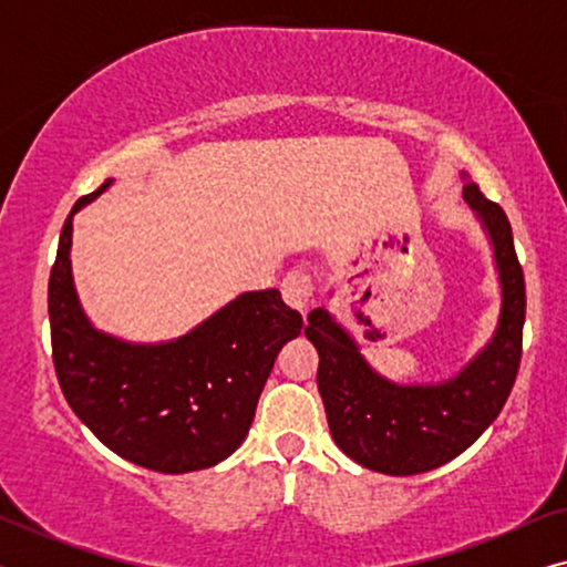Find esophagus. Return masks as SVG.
Returning a JSON list of instances; mask_svg holds the SVG:
<instances>
[{"instance_id": "esophagus-1", "label": "esophagus", "mask_w": 567, "mask_h": 567, "mask_svg": "<svg viewBox=\"0 0 567 567\" xmlns=\"http://www.w3.org/2000/svg\"><path fill=\"white\" fill-rule=\"evenodd\" d=\"M281 293H284L286 305L299 309V312H307L309 299H312V278H309L307 274H299V270H293V274L284 278Z\"/></svg>"}]
</instances>
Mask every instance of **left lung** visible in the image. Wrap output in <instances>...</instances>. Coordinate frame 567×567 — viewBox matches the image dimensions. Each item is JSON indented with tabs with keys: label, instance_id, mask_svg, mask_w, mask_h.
<instances>
[{
	"label": "left lung",
	"instance_id": "obj_1",
	"mask_svg": "<svg viewBox=\"0 0 567 567\" xmlns=\"http://www.w3.org/2000/svg\"><path fill=\"white\" fill-rule=\"evenodd\" d=\"M462 196L493 247L501 284V312L493 336L436 384H398L361 353L355 338L324 307L309 312L305 336L320 353L317 390L340 452L382 475H421L452 462L483 436L506 405L522 361L526 315L524 270L503 208L462 173Z\"/></svg>",
	"mask_w": 567,
	"mask_h": 567
}]
</instances>
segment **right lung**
Returning a JSON list of instances; mask_svg holds the SVG:
<instances>
[{
	"label": "right lung",
	"instance_id": "add662e5",
	"mask_svg": "<svg viewBox=\"0 0 567 567\" xmlns=\"http://www.w3.org/2000/svg\"><path fill=\"white\" fill-rule=\"evenodd\" d=\"M80 198L59 237L49 281L53 367L76 417L123 460L183 475L227 460L250 431L281 348L305 322L281 291H245L181 338L131 343L97 330L72 276L74 214L111 188Z\"/></svg>",
	"mask_w": 567,
	"mask_h": 567
}]
</instances>
